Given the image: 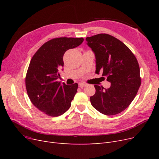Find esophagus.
<instances>
[{"label": "esophagus", "mask_w": 159, "mask_h": 159, "mask_svg": "<svg viewBox=\"0 0 159 159\" xmlns=\"http://www.w3.org/2000/svg\"><path fill=\"white\" fill-rule=\"evenodd\" d=\"M85 85H86V84H85V83H79V87L81 88H84Z\"/></svg>", "instance_id": "esophagus-1"}]
</instances>
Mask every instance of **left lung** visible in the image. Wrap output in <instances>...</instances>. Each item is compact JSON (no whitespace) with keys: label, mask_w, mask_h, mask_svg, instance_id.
Here are the masks:
<instances>
[{"label":"left lung","mask_w":159,"mask_h":159,"mask_svg":"<svg viewBox=\"0 0 159 159\" xmlns=\"http://www.w3.org/2000/svg\"><path fill=\"white\" fill-rule=\"evenodd\" d=\"M85 40L95 54V73L102 71L111 83L108 89L94 85L91 103L104 115L121 113L133 102L141 84L137 60L125 44L107 34L87 37Z\"/></svg>","instance_id":"obj_1"}]
</instances>
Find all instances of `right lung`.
<instances>
[{"label": "right lung", "instance_id": "obj_1", "mask_svg": "<svg viewBox=\"0 0 159 159\" xmlns=\"http://www.w3.org/2000/svg\"><path fill=\"white\" fill-rule=\"evenodd\" d=\"M83 38H54L43 44L33 56L26 76V88L31 102L52 117L64 114L71 106L78 84L57 81L63 70L64 53L80 46Z\"/></svg>", "mask_w": 159, "mask_h": 159}]
</instances>
